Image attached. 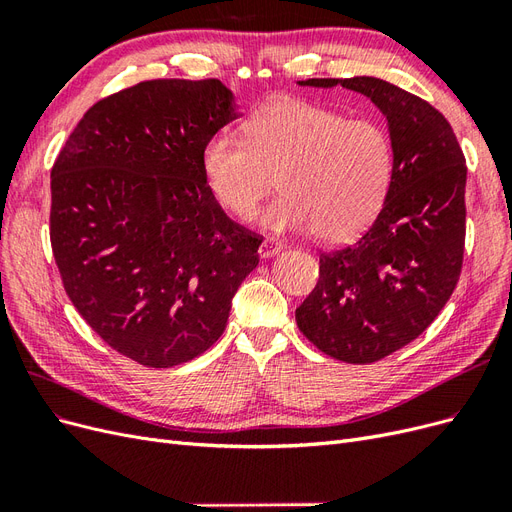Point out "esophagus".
I'll use <instances>...</instances> for the list:
<instances>
[{
  "mask_svg": "<svg viewBox=\"0 0 512 512\" xmlns=\"http://www.w3.org/2000/svg\"><path fill=\"white\" fill-rule=\"evenodd\" d=\"M282 250H284V243H282L280 239L267 237L265 241L260 243V247H258V254H260V258H271V256H275V254H280Z\"/></svg>",
  "mask_w": 512,
  "mask_h": 512,
  "instance_id": "esophagus-1",
  "label": "esophagus"
}]
</instances>
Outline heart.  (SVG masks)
Instances as JSON below:
<instances>
[{
    "label": "heart",
    "mask_w": 512,
    "mask_h": 512,
    "mask_svg": "<svg viewBox=\"0 0 512 512\" xmlns=\"http://www.w3.org/2000/svg\"><path fill=\"white\" fill-rule=\"evenodd\" d=\"M245 138L213 136L203 175L218 203L252 220L277 183L284 194L265 213L275 230L312 228L346 241L380 211L393 175V143L371 119H346L299 98H277L245 123Z\"/></svg>",
    "instance_id": "obj_1"
}]
</instances>
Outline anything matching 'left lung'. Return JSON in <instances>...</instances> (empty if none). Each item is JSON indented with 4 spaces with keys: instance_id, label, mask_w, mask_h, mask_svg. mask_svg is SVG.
Segmentation results:
<instances>
[{
    "instance_id": "8db88e82",
    "label": "left lung",
    "mask_w": 512,
    "mask_h": 512,
    "mask_svg": "<svg viewBox=\"0 0 512 512\" xmlns=\"http://www.w3.org/2000/svg\"><path fill=\"white\" fill-rule=\"evenodd\" d=\"M299 85L359 91L389 119L393 175L363 235L320 252L318 282L297 307L301 333L337 361L376 363L408 346L442 312L466 245L468 166L446 117L374 76Z\"/></svg>"
}]
</instances>
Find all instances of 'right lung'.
I'll return each mask as SVG.
<instances>
[{"label": "right lung", "instance_id": "right-lung-1", "mask_svg": "<svg viewBox=\"0 0 512 512\" xmlns=\"http://www.w3.org/2000/svg\"><path fill=\"white\" fill-rule=\"evenodd\" d=\"M237 119L218 79L141 81L98 100L51 168V247L76 312L119 354L173 367L209 350L258 265L203 151Z\"/></svg>", "mask_w": 512, "mask_h": 512}]
</instances>
